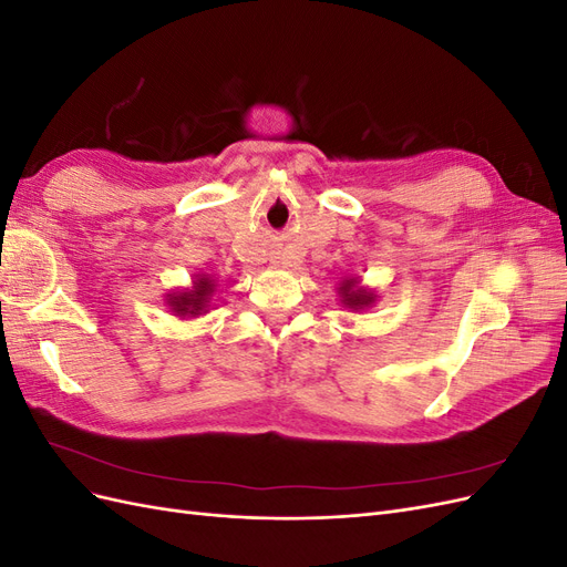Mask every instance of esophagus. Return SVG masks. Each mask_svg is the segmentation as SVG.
<instances>
[{
    "label": "esophagus",
    "instance_id": "34e87169",
    "mask_svg": "<svg viewBox=\"0 0 567 567\" xmlns=\"http://www.w3.org/2000/svg\"><path fill=\"white\" fill-rule=\"evenodd\" d=\"M279 255H281V252H274V260H271L274 265H279V260H281V257H279Z\"/></svg>",
    "mask_w": 567,
    "mask_h": 567
}]
</instances>
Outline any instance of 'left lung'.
I'll return each instance as SVG.
<instances>
[{"instance_id": "1", "label": "left lung", "mask_w": 567, "mask_h": 567, "mask_svg": "<svg viewBox=\"0 0 567 567\" xmlns=\"http://www.w3.org/2000/svg\"><path fill=\"white\" fill-rule=\"evenodd\" d=\"M340 298H342V305L350 307V310H367V307H371L375 300L373 290L359 288L357 279H348L340 284Z\"/></svg>"}]
</instances>
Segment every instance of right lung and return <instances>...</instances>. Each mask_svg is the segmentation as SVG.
<instances>
[{"label": "right lung", "instance_id": "1", "mask_svg": "<svg viewBox=\"0 0 567 567\" xmlns=\"http://www.w3.org/2000/svg\"><path fill=\"white\" fill-rule=\"evenodd\" d=\"M215 290L213 279H208L203 274L194 281V288H186V290H177V293H169L167 302L173 307V312L177 317H198L203 312H208L205 307L210 302V296Z\"/></svg>", "mask_w": 567, "mask_h": 567}]
</instances>
